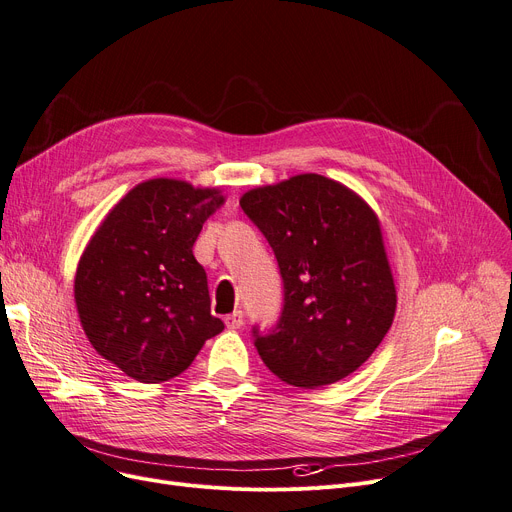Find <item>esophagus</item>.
<instances>
[{
  "mask_svg": "<svg viewBox=\"0 0 512 512\" xmlns=\"http://www.w3.org/2000/svg\"><path fill=\"white\" fill-rule=\"evenodd\" d=\"M224 323H226L228 329H241L243 323H245L243 311H234L232 315H226V317H224Z\"/></svg>",
  "mask_w": 512,
  "mask_h": 512,
  "instance_id": "obj_1",
  "label": "esophagus"
}]
</instances>
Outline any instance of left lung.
<instances>
[{"label":"left lung","instance_id":"8db88e82","mask_svg":"<svg viewBox=\"0 0 512 512\" xmlns=\"http://www.w3.org/2000/svg\"><path fill=\"white\" fill-rule=\"evenodd\" d=\"M241 208L280 265L284 309L255 348L288 385L317 389L358 370L397 306L381 222L346 185L306 173L247 191Z\"/></svg>","mask_w":512,"mask_h":512}]
</instances>
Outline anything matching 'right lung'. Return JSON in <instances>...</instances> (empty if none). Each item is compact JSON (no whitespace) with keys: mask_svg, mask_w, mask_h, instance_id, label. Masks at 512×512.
<instances>
[{"mask_svg":"<svg viewBox=\"0 0 512 512\" xmlns=\"http://www.w3.org/2000/svg\"><path fill=\"white\" fill-rule=\"evenodd\" d=\"M224 203L218 189L150 179L102 220L84 249L74 296L92 348L127 377H177L224 323L210 311L208 276L193 257L206 222Z\"/></svg>","mask_w":512,"mask_h":512,"instance_id":"1","label":"right lung"}]
</instances>
